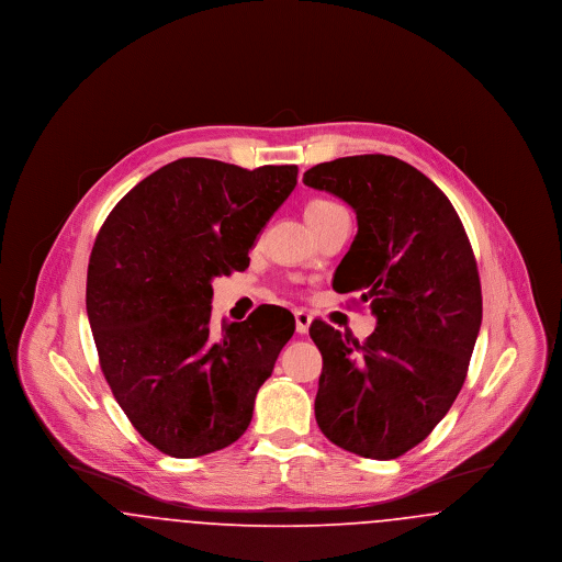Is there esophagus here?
Returning <instances> with one entry per match:
<instances>
[{
	"label": "esophagus",
	"instance_id": "34e87169",
	"mask_svg": "<svg viewBox=\"0 0 562 562\" xmlns=\"http://www.w3.org/2000/svg\"><path fill=\"white\" fill-rule=\"evenodd\" d=\"M312 314L305 312V310H296L294 312V322H296V333L299 335H305L310 330V324H312Z\"/></svg>",
	"mask_w": 562,
	"mask_h": 562
}]
</instances>
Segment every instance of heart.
<instances>
[{
  "label": "heart",
  "mask_w": 562,
  "mask_h": 562,
  "mask_svg": "<svg viewBox=\"0 0 562 562\" xmlns=\"http://www.w3.org/2000/svg\"><path fill=\"white\" fill-rule=\"evenodd\" d=\"M337 206L339 204L330 202V200H312L305 206V218H307V223H314V221H318L321 216H324L328 211H333V209H337Z\"/></svg>",
  "instance_id": "obj_1"
}]
</instances>
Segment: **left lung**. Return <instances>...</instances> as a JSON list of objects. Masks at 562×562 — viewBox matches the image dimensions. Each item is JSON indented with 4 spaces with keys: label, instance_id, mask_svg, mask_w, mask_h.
Wrapping results in <instances>:
<instances>
[{
    "label": "left lung",
    "instance_id": "obj_1",
    "mask_svg": "<svg viewBox=\"0 0 562 562\" xmlns=\"http://www.w3.org/2000/svg\"><path fill=\"white\" fill-rule=\"evenodd\" d=\"M303 183L353 209L358 234L333 289L360 291L376 316L364 344L312 322L322 353L316 422L349 453L396 459L428 438L465 381L482 322L472 246L449 198L398 158L324 161Z\"/></svg>",
    "mask_w": 562,
    "mask_h": 562
}]
</instances>
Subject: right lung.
I'll list each match as a JSON object with an SVG mask.
<instances>
[{
	"mask_svg": "<svg viewBox=\"0 0 562 562\" xmlns=\"http://www.w3.org/2000/svg\"><path fill=\"white\" fill-rule=\"evenodd\" d=\"M296 166L181 158L131 189L92 246L86 310L101 371L134 429L191 459L236 442L293 337L284 307L211 333L213 278L248 250L296 186Z\"/></svg>",
	"mask_w": 562,
	"mask_h": 562,
	"instance_id": "right-lung-1",
	"label": "right lung"
}]
</instances>
